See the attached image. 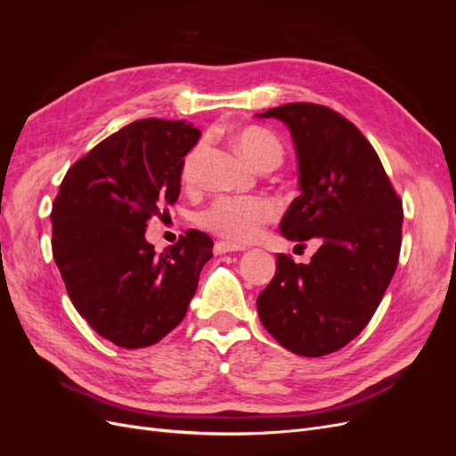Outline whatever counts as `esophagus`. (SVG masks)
I'll list each match as a JSON object with an SVG mask.
<instances>
[{"instance_id": "esophagus-1", "label": "esophagus", "mask_w": 456, "mask_h": 456, "mask_svg": "<svg viewBox=\"0 0 456 456\" xmlns=\"http://www.w3.org/2000/svg\"><path fill=\"white\" fill-rule=\"evenodd\" d=\"M240 251H245L243 245H233V243H228V241H216V243H215V253H216V255L240 253Z\"/></svg>"}]
</instances>
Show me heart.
Here are the masks:
<instances>
[{"label":"heart","instance_id":"heart-1","mask_svg":"<svg viewBox=\"0 0 456 456\" xmlns=\"http://www.w3.org/2000/svg\"><path fill=\"white\" fill-rule=\"evenodd\" d=\"M233 141L258 171H273L283 163L285 148L280 136L266 127L245 126L233 133ZM205 148L207 146L201 141L191 146L183 158L181 178L184 184H194ZM273 218L275 207L265 198L218 196L200 211L198 224L232 243H249L260 236V232Z\"/></svg>","mask_w":456,"mask_h":456}]
</instances>
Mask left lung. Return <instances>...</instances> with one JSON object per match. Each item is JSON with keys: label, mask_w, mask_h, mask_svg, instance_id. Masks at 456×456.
I'll return each mask as SVG.
<instances>
[{"label": "left lung", "mask_w": 456, "mask_h": 456, "mask_svg": "<svg viewBox=\"0 0 456 456\" xmlns=\"http://www.w3.org/2000/svg\"><path fill=\"white\" fill-rule=\"evenodd\" d=\"M260 118L291 129L300 190L281 233L320 241L308 265L278 255L256 298L260 323L289 352L320 357L346 346L377 312L402 251L403 203L375 148L350 119L314 102H289Z\"/></svg>", "instance_id": "left-lung-1"}]
</instances>
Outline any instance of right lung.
Segmentation results:
<instances>
[{"label": "right lung", "instance_id": "1", "mask_svg": "<svg viewBox=\"0 0 456 456\" xmlns=\"http://www.w3.org/2000/svg\"><path fill=\"white\" fill-rule=\"evenodd\" d=\"M194 123L146 118L112 133L64 175L53 201V256L68 297L102 338L146 348L184 320L213 240L188 230L161 255L148 223L181 194Z\"/></svg>", "mask_w": 456, "mask_h": 456}]
</instances>
